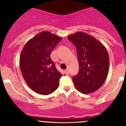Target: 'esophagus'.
Returning <instances> with one entry per match:
<instances>
[{"instance_id": "esophagus-1", "label": "esophagus", "mask_w": 126, "mask_h": 126, "mask_svg": "<svg viewBox=\"0 0 126 126\" xmlns=\"http://www.w3.org/2000/svg\"><path fill=\"white\" fill-rule=\"evenodd\" d=\"M64 73L66 74V75H68V74H69V69H66L65 71H64Z\"/></svg>"}]
</instances>
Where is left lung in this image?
<instances>
[{
	"mask_svg": "<svg viewBox=\"0 0 126 126\" xmlns=\"http://www.w3.org/2000/svg\"><path fill=\"white\" fill-rule=\"evenodd\" d=\"M76 47L79 72L72 77L74 84L82 93H91L101 87L109 70V56L105 47L93 36L77 32L68 37Z\"/></svg>",
	"mask_w": 126,
	"mask_h": 126,
	"instance_id": "1",
	"label": "left lung"
}]
</instances>
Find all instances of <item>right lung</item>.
I'll return each mask as SVG.
<instances>
[{
    "instance_id": "obj_1",
    "label": "right lung",
    "mask_w": 126,
    "mask_h": 126,
    "mask_svg": "<svg viewBox=\"0 0 126 126\" xmlns=\"http://www.w3.org/2000/svg\"><path fill=\"white\" fill-rule=\"evenodd\" d=\"M62 39L48 31L41 32L29 39L21 51V73L27 85L37 93L49 94L59 86L62 75L57 69L50 55Z\"/></svg>"
}]
</instances>
